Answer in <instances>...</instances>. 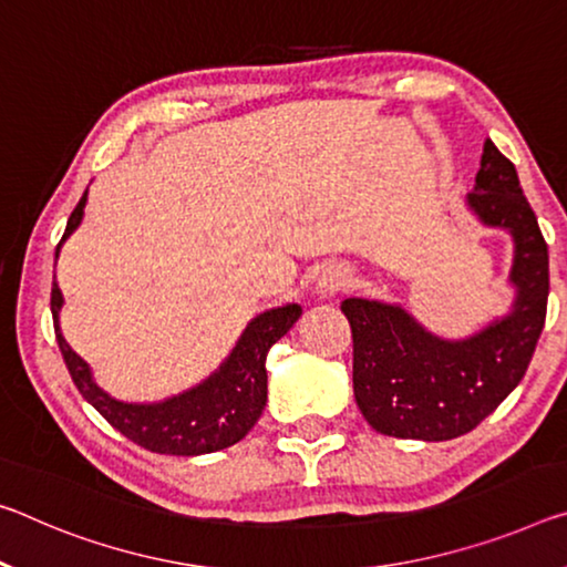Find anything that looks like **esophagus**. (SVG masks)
Segmentation results:
<instances>
[{
  "mask_svg": "<svg viewBox=\"0 0 567 567\" xmlns=\"http://www.w3.org/2000/svg\"><path fill=\"white\" fill-rule=\"evenodd\" d=\"M348 267L343 265H326L318 272V280H316V295L318 298H332V295L343 290V287L348 285Z\"/></svg>",
  "mask_w": 567,
  "mask_h": 567,
  "instance_id": "obj_1",
  "label": "esophagus"
}]
</instances>
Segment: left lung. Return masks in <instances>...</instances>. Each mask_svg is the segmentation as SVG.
<instances>
[{"mask_svg": "<svg viewBox=\"0 0 567 567\" xmlns=\"http://www.w3.org/2000/svg\"><path fill=\"white\" fill-rule=\"evenodd\" d=\"M464 204L482 227L512 239L507 282L515 298L505 316L452 340L396 302H340L353 330L355 403L379 434L421 442L466 434L517 389L535 353L550 290L547 245L515 164L489 138Z\"/></svg>", "mask_w": 567, "mask_h": 567, "instance_id": "left-lung-1", "label": "left lung"}]
</instances>
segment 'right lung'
I'll return each mask as SVG.
<instances>
[{
    "mask_svg": "<svg viewBox=\"0 0 567 567\" xmlns=\"http://www.w3.org/2000/svg\"><path fill=\"white\" fill-rule=\"evenodd\" d=\"M85 204L87 192L78 202L75 212L70 214L62 241L80 227V221L85 217ZM62 241L58 245L55 259L60 255ZM50 305L52 320H55L58 346L83 399L101 413L107 424L118 429L123 436H128L133 444L148 449V452L174 456L212 454L247 436V431L262 416L267 403L265 363L269 348L302 316L298 302H287L280 305V308L259 312L241 330L231 353L204 381L164 401L136 403L113 399L111 393L103 391L95 383L90 365L68 346L60 330V310L65 300H62L58 282L52 285Z\"/></svg>",
    "mask_w": 567,
    "mask_h": 567,
    "instance_id": "1",
    "label": "right lung"
}]
</instances>
